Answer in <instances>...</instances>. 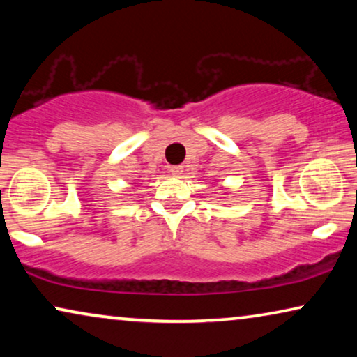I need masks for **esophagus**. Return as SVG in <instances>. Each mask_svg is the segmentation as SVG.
Wrapping results in <instances>:
<instances>
[{"label":"esophagus","instance_id":"34e87169","mask_svg":"<svg viewBox=\"0 0 357 357\" xmlns=\"http://www.w3.org/2000/svg\"><path fill=\"white\" fill-rule=\"evenodd\" d=\"M170 174L175 175V177H178V175L183 174V167L182 165H174V167H170Z\"/></svg>","mask_w":357,"mask_h":357}]
</instances>
